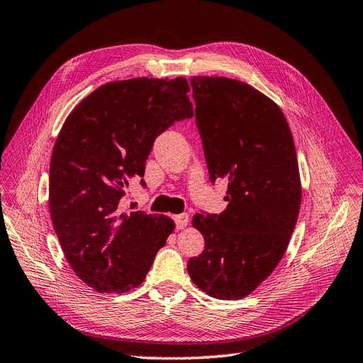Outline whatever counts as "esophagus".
<instances>
[{
    "mask_svg": "<svg viewBox=\"0 0 363 363\" xmlns=\"http://www.w3.org/2000/svg\"><path fill=\"white\" fill-rule=\"evenodd\" d=\"M174 220H175L177 229H183V228H186L188 223H189V216L188 214H179V216L174 217Z\"/></svg>",
    "mask_w": 363,
    "mask_h": 363,
    "instance_id": "34e87169",
    "label": "esophagus"
}]
</instances>
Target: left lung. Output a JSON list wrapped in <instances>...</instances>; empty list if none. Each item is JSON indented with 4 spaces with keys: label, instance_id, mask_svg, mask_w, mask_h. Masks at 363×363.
Here are the masks:
<instances>
[{
    "label": "left lung",
    "instance_id": "left-lung-1",
    "mask_svg": "<svg viewBox=\"0 0 363 363\" xmlns=\"http://www.w3.org/2000/svg\"><path fill=\"white\" fill-rule=\"evenodd\" d=\"M196 123L209 179L228 182L222 214H197L205 250L188 262L201 291L243 298L276 269L298 217L302 188L284 112L252 86L225 77H192Z\"/></svg>",
    "mask_w": 363,
    "mask_h": 363
}]
</instances>
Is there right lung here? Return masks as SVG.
Segmentation results:
<instances>
[{
  "mask_svg": "<svg viewBox=\"0 0 363 363\" xmlns=\"http://www.w3.org/2000/svg\"><path fill=\"white\" fill-rule=\"evenodd\" d=\"M184 78H132L95 89L66 118L50 158L49 209L66 260L99 293L141 285L174 231L164 216L121 212L155 138L191 118ZM145 186V182L141 180Z\"/></svg>",
  "mask_w": 363,
  "mask_h": 363,
  "instance_id": "1",
  "label": "right lung"
}]
</instances>
